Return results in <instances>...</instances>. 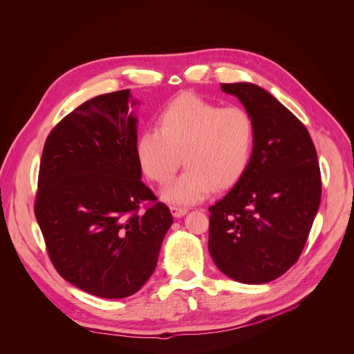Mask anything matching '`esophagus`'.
I'll return each mask as SVG.
<instances>
[{"mask_svg": "<svg viewBox=\"0 0 354 354\" xmlns=\"http://www.w3.org/2000/svg\"><path fill=\"white\" fill-rule=\"evenodd\" d=\"M171 209V213H172V216L174 217H182V216H185L186 213H187V209L186 207H179V206H171L169 207Z\"/></svg>", "mask_w": 354, "mask_h": 354, "instance_id": "obj_1", "label": "esophagus"}]
</instances>
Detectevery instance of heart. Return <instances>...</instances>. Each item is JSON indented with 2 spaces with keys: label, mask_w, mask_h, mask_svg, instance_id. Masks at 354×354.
<instances>
[{
  "label": "heart",
  "mask_w": 354,
  "mask_h": 354,
  "mask_svg": "<svg viewBox=\"0 0 354 354\" xmlns=\"http://www.w3.org/2000/svg\"><path fill=\"white\" fill-rule=\"evenodd\" d=\"M255 122L241 105L220 106L194 93L175 97L160 113L157 129L144 130L136 145L142 172L160 185L182 164L186 171L162 192L171 203L190 205L213 189L236 182L249 165Z\"/></svg>",
  "instance_id": "1"
}]
</instances>
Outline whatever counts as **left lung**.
Wrapping results in <instances>:
<instances>
[{"label":"left lung","instance_id":"8db88e82","mask_svg":"<svg viewBox=\"0 0 354 354\" xmlns=\"http://www.w3.org/2000/svg\"><path fill=\"white\" fill-rule=\"evenodd\" d=\"M255 122L249 165L212 207L209 250L217 268L245 284L284 274L306 246L321 203V171L313 138L263 88L221 84Z\"/></svg>","mask_w":354,"mask_h":354}]
</instances>
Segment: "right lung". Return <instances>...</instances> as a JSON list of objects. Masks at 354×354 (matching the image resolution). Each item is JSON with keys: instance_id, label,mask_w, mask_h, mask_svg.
I'll list each match as a JSON object with an SVG mask.
<instances>
[{"instance_id": "right-lung-1", "label": "right lung", "mask_w": 354, "mask_h": 354, "mask_svg": "<svg viewBox=\"0 0 354 354\" xmlns=\"http://www.w3.org/2000/svg\"><path fill=\"white\" fill-rule=\"evenodd\" d=\"M134 105L130 89L86 100L50 131L39 168L35 216L48 258L64 280L102 298L144 286L174 221L141 182Z\"/></svg>"}]
</instances>
